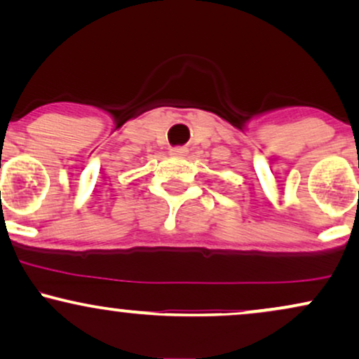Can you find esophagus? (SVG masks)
<instances>
[{
  "instance_id": "34e87169",
  "label": "esophagus",
  "mask_w": 359,
  "mask_h": 359,
  "mask_svg": "<svg viewBox=\"0 0 359 359\" xmlns=\"http://www.w3.org/2000/svg\"><path fill=\"white\" fill-rule=\"evenodd\" d=\"M185 154H187V149H185V147L177 146V147L170 149V156H174V157H184Z\"/></svg>"
}]
</instances>
